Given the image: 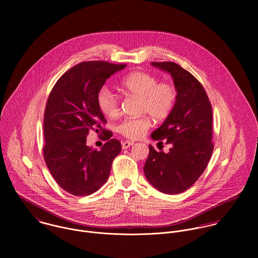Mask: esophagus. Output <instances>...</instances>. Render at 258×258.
<instances>
[{
  "mask_svg": "<svg viewBox=\"0 0 258 258\" xmlns=\"http://www.w3.org/2000/svg\"><path fill=\"white\" fill-rule=\"evenodd\" d=\"M133 144H134V142H132V141H125V142L122 143V148L123 149H127V148L132 146Z\"/></svg>",
  "mask_w": 258,
  "mask_h": 258,
  "instance_id": "1",
  "label": "esophagus"
}]
</instances>
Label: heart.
Listing matches in <instances>:
<instances>
[{
  "label": "heart",
  "instance_id": "b5f03b06",
  "mask_svg": "<svg viewBox=\"0 0 258 258\" xmlns=\"http://www.w3.org/2000/svg\"><path fill=\"white\" fill-rule=\"evenodd\" d=\"M120 88L126 94L139 97V113L156 121L168 118L177 101V89L172 83L159 82L157 76L145 72L128 74L120 82ZM97 105L105 116L115 117L119 112V98L110 88L102 87L97 93ZM148 116L124 119L116 130L130 140L140 139L151 126Z\"/></svg>",
  "mask_w": 258,
  "mask_h": 258
}]
</instances>
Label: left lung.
Wrapping results in <instances>:
<instances>
[{
  "label": "left lung",
  "mask_w": 258,
  "mask_h": 258,
  "mask_svg": "<svg viewBox=\"0 0 258 258\" xmlns=\"http://www.w3.org/2000/svg\"><path fill=\"white\" fill-rule=\"evenodd\" d=\"M152 64L171 74L178 94L172 113L152 134L154 140H166L172 148L166 154L149 145L144 173L158 190L177 195L198 181L212 158L213 108L202 83L190 73L172 61Z\"/></svg>",
  "instance_id": "left-lung-1"
}]
</instances>
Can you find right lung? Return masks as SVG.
Here are the masks:
<instances>
[{"label": "right lung", "mask_w": 258, "mask_h": 258, "mask_svg": "<svg viewBox=\"0 0 258 258\" xmlns=\"http://www.w3.org/2000/svg\"><path fill=\"white\" fill-rule=\"evenodd\" d=\"M125 63L83 61L62 74L52 87L44 110L42 154L58 185L83 197L106 183L112 162L121 151L119 140L103 126L107 123L97 105V93ZM101 131L108 142L101 150L86 146L89 131Z\"/></svg>", "instance_id": "right-lung-1"}]
</instances>
